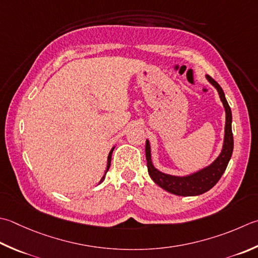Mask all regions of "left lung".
<instances>
[{
	"mask_svg": "<svg viewBox=\"0 0 258 258\" xmlns=\"http://www.w3.org/2000/svg\"><path fill=\"white\" fill-rule=\"evenodd\" d=\"M208 82L214 86L219 94L221 103L224 105L226 113V123H225V135L223 149L219 155L213 163L205 166V168L196 171L194 173H189L185 175H172L164 172H161L154 166L152 162V155H151V145L150 141L146 140L145 143V156H146V165L148 171L154 182L161 188L168 192L182 196V197H194L203 195L209 191L213 186L218 182L221 175L224 174L225 170L228 165L229 160L231 158L234 150V138L231 132V122H233V116H231V109L229 107L227 99L225 97V93L219 84L210 77L206 76Z\"/></svg>",
	"mask_w": 258,
	"mask_h": 258,
	"instance_id": "obj_1",
	"label": "left lung"
}]
</instances>
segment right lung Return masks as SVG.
Here are the masks:
<instances>
[{"label": "right lung", "mask_w": 258, "mask_h": 258, "mask_svg": "<svg viewBox=\"0 0 258 258\" xmlns=\"http://www.w3.org/2000/svg\"><path fill=\"white\" fill-rule=\"evenodd\" d=\"M114 149H115V146L114 148L110 150V152H109V154H108V158H107V168H106V171H105V174L103 175V178L100 179V181H99V183H102L103 181L105 180V175H106V173H107V171H108V169H109V166H110V160H112V153H113V151H114Z\"/></svg>", "instance_id": "obj_1"}]
</instances>
